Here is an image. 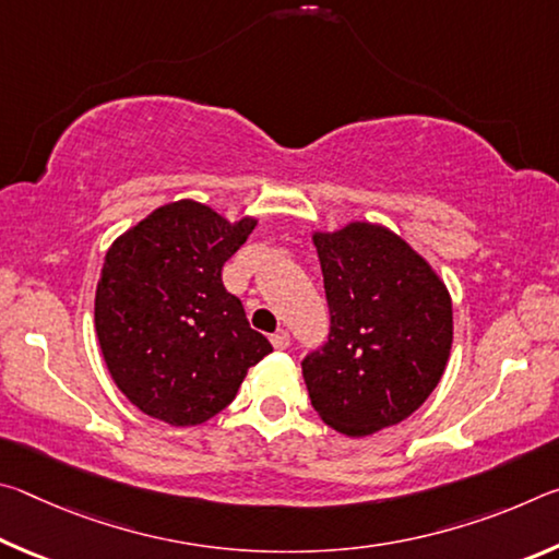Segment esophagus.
Returning <instances> with one entry per match:
<instances>
[{"label": "esophagus", "mask_w": 559, "mask_h": 559, "mask_svg": "<svg viewBox=\"0 0 559 559\" xmlns=\"http://www.w3.org/2000/svg\"><path fill=\"white\" fill-rule=\"evenodd\" d=\"M271 345L276 349H286L290 345V335L286 333V330H278V333L271 335Z\"/></svg>", "instance_id": "esophagus-1"}]
</instances>
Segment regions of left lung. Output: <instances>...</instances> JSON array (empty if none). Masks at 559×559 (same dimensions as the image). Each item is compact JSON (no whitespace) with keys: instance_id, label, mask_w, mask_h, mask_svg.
<instances>
[{"instance_id":"left-lung-1","label":"left lung","mask_w":559,"mask_h":559,"mask_svg":"<svg viewBox=\"0 0 559 559\" xmlns=\"http://www.w3.org/2000/svg\"><path fill=\"white\" fill-rule=\"evenodd\" d=\"M330 333L302 357L310 404L328 427L367 437L427 402L447 370L453 316L441 278L409 243L367 222L313 236Z\"/></svg>"}]
</instances>
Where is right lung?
I'll use <instances>...</instances> for the list:
<instances>
[{
	"instance_id": "right-lung-1",
	"label": "right lung",
	"mask_w": 559,
	"mask_h": 559,
	"mask_svg": "<svg viewBox=\"0 0 559 559\" xmlns=\"http://www.w3.org/2000/svg\"><path fill=\"white\" fill-rule=\"evenodd\" d=\"M253 226L257 219L229 224L182 200L159 206L108 249L96 333L110 377L140 412L173 427L212 419L273 349L222 281Z\"/></svg>"
}]
</instances>
